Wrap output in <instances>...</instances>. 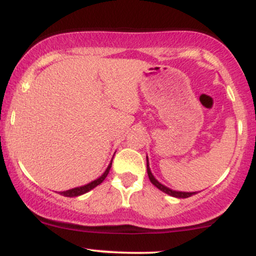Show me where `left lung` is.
I'll return each mask as SVG.
<instances>
[{
  "label": "left lung",
  "mask_w": 256,
  "mask_h": 256,
  "mask_svg": "<svg viewBox=\"0 0 256 256\" xmlns=\"http://www.w3.org/2000/svg\"><path fill=\"white\" fill-rule=\"evenodd\" d=\"M146 172H148V177H149V180L152 182V185H155V186L158 188V190H161L162 192L167 194V195L170 196H173V198H190V196L195 195V194L198 192H178V190H173V189H170V188H167L166 185L161 184L160 182L156 178L152 176V173L150 171V167H149V160H148V156H146Z\"/></svg>",
  "instance_id": "obj_1"
}]
</instances>
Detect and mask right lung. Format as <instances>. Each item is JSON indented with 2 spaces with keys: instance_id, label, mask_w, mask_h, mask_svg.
I'll use <instances>...</instances> for the list:
<instances>
[{
  "instance_id": "obj_1",
  "label": "right lung",
  "mask_w": 256,
  "mask_h": 256,
  "mask_svg": "<svg viewBox=\"0 0 256 256\" xmlns=\"http://www.w3.org/2000/svg\"><path fill=\"white\" fill-rule=\"evenodd\" d=\"M112 160H113V158H112ZM110 167H112V161H110V165H108L107 168H106V171L102 173V176H100L98 179H95V180L90 182V183H88L85 185H82V186H77V188H73V189L66 190V192H58V194L62 196H66V198H77V196H80V195H83V194H86L88 192L92 190L94 188H96L98 185H100L102 182L104 180L106 177L108 176V173H110Z\"/></svg>"
}]
</instances>
